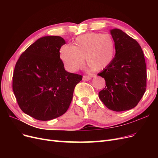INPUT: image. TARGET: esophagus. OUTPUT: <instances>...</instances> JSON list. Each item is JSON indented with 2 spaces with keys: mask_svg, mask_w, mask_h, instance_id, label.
Instances as JSON below:
<instances>
[{
  "mask_svg": "<svg viewBox=\"0 0 158 158\" xmlns=\"http://www.w3.org/2000/svg\"><path fill=\"white\" fill-rule=\"evenodd\" d=\"M92 79V77L91 76H83L82 77V80L84 81H88L89 80Z\"/></svg>",
  "mask_w": 158,
  "mask_h": 158,
  "instance_id": "esophagus-1",
  "label": "esophagus"
}]
</instances>
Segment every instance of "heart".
<instances>
[{"label":"heart","instance_id":"1","mask_svg":"<svg viewBox=\"0 0 158 158\" xmlns=\"http://www.w3.org/2000/svg\"><path fill=\"white\" fill-rule=\"evenodd\" d=\"M114 51V42L111 35L88 33L76 37L74 46H62L60 57L65 69L71 73L82 67L85 56L89 69L100 71L112 63Z\"/></svg>","mask_w":158,"mask_h":158}]
</instances>
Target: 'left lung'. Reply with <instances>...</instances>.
Masks as SVG:
<instances>
[{
  "label": "left lung",
  "instance_id": "1",
  "mask_svg": "<svg viewBox=\"0 0 158 158\" xmlns=\"http://www.w3.org/2000/svg\"><path fill=\"white\" fill-rule=\"evenodd\" d=\"M110 33L114 42L115 55L108 67L98 75L106 80L99 98L108 109L123 111L136 107L146 87V66L138 43L122 30Z\"/></svg>",
  "mask_w": 158,
  "mask_h": 158
}]
</instances>
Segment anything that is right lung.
<instances>
[{"mask_svg": "<svg viewBox=\"0 0 158 158\" xmlns=\"http://www.w3.org/2000/svg\"><path fill=\"white\" fill-rule=\"evenodd\" d=\"M66 44L60 36H45L23 52L16 64L12 88L22 111L40 121L63 115L69 109L76 85L82 76L68 73L60 59Z\"/></svg>", "mask_w": 158, "mask_h": 158, "instance_id": "1", "label": "right lung"}]
</instances>
